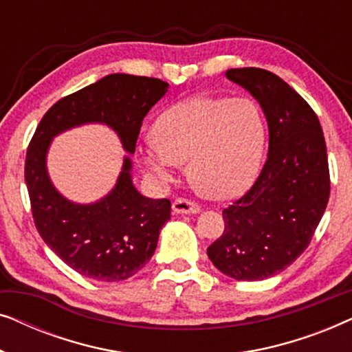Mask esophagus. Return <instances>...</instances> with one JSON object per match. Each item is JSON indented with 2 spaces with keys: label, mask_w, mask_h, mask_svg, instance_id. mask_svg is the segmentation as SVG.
<instances>
[{
  "label": "esophagus",
  "mask_w": 352,
  "mask_h": 352,
  "mask_svg": "<svg viewBox=\"0 0 352 352\" xmlns=\"http://www.w3.org/2000/svg\"><path fill=\"white\" fill-rule=\"evenodd\" d=\"M173 211L179 214H195L200 211V205L189 199H176L173 201Z\"/></svg>",
  "instance_id": "1"
}]
</instances>
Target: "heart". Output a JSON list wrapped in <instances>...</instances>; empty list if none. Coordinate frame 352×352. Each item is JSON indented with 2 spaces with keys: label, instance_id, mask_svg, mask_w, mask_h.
Returning a JSON list of instances; mask_svg holds the SVG:
<instances>
[{
  "label": "heart",
  "instance_id": "heart-1",
  "mask_svg": "<svg viewBox=\"0 0 352 352\" xmlns=\"http://www.w3.org/2000/svg\"><path fill=\"white\" fill-rule=\"evenodd\" d=\"M153 134L141 153L158 179L170 181L187 160V176L197 190L221 200L240 195L256 177L266 122L252 99L195 96L168 107Z\"/></svg>",
  "mask_w": 352,
  "mask_h": 352
}]
</instances>
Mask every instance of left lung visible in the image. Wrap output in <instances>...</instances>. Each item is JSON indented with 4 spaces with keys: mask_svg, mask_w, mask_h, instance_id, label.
I'll return each mask as SVG.
<instances>
[{
    "mask_svg": "<svg viewBox=\"0 0 352 352\" xmlns=\"http://www.w3.org/2000/svg\"><path fill=\"white\" fill-rule=\"evenodd\" d=\"M226 76L261 105L269 152L254 184L224 208V232L206 253L235 280H263L290 266L320 223L330 197L325 138L311 105L276 74L245 67Z\"/></svg>",
    "mask_w": 352,
    "mask_h": 352,
    "instance_id": "8db88e82",
    "label": "left lung"
}]
</instances>
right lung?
<instances>
[{
  "mask_svg": "<svg viewBox=\"0 0 352 352\" xmlns=\"http://www.w3.org/2000/svg\"><path fill=\"white\" fill-rule=\"evenodd\" d=\"M168 91V83L148 76L112 74L65 96L45 113L25 157V184L33 223L45 243L81 276L100 282L131 277L157 248L160 229L171 218L168 199H147L133 186L131 160L112 192L89 205L64 199L51 184L46 152L51 139L83 123H105L136 151L142 120Z\"/></svg>",
  "mask_w": 352,
  "mask_h": 352,
  "instance_id": "1",
  "label": "right lung"
}]
</instances>
